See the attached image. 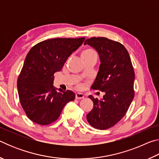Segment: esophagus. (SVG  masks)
Masks as SVG:
<instances>
[{"label": "esophagus", "mask_w": 159, "mask_h": 159, "mask_svg": "<svg viewBox=\"0 0 159 159\" xmlns=\"http://www.w3.org/2000/svg\"><path fill=\"white\" fill-rule=\"evenodd\" d=\"M84 98V95L82 93H76V99H80Z\"/></svg>", "instance_id": "34e87169"}]
</instances>
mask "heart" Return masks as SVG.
Listing matches in <instances>:
<instances>
[{
  "instance_id": "1",
  "label": "heart",
  "mask_w": 159,
  "mask_h": 159,
  "mask_svg": "<svg viewBox=\"0 0 159 159\" xmlns=\"http://www.w3.org/2000/svg\"><path fill=\"white\" fill-rule=\"evenodd\" d=\"M80 57H81L82 60L84 62L85 61L93 60H97V53L95 50L92 49V48H85V49L83 50L81 52ZM78 87L79 88H81V85H79Z\"/></svg>"
}]
</instances>
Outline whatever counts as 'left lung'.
<instances>
[{"label":"left lung","instance_id":"left-lung-1","mask_svg":"<svg viewBox=\"0 0 159 159\" xmlns=\"http://www.w3.org/2000/svg\"><path fill=\"white\" fill-rule=\"evenodd\" d=\"M84 45L95 48L101 63L91 88L105 93L99 100L89 96L93 108L87 120L93 128L106 130L122 119L134 98L133 66L128 50L119 42L93 37L86 39Z\"/></svg>","mask_w":159,"mask_h":159}]
</instances>
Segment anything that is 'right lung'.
Here are the masks:
<instances>
[{
  "label": "right lung",
  "mask_w": 159,
  "mask_h": 159,
  "mask_svg": "<svg viewBox=\"0 0 159 159\" xmlns=\"http://www.w3.org/2000/svg\"><path fill=\"white\" fill-rule=\"evenodd\" d=\"M85 38L56 39L40 42L29 50L17 79V90L21 107L27 117L45 125L55 121L66 103L75 94L54 88V74L61 71L72 52Z\"/></svg>",
  "instance_id": "add662e5"
}]
</instances>
